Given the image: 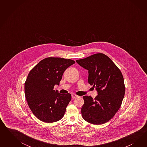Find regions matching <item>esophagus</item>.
Here are the masks:
<instances>
[{
	"label": "esophagus",
	"instance_id": "1",
	"mask_svg": "<svg viewBox=\"0 0 147 147\" xmlns=\"http://www.w3.org/2000/svg\"><path fill=\"white\" fill-rule=\"evenodd\" d=\"M71 97H72L73 98H74H74H76L79 97V96L74 94H72V95H71Z\"/></svg>",
	"mask_w": 147,
	"mask_h": 147
}]
</instances>
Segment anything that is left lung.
I'll list each match as a JSON object with an SVG mask.
<instances>
[{
	"label": "left lung",
	"mask_w": 147,
	"mask_h": 147,
	"mask_svg": "<svg viewBox=\"0 0 147 147\" xmlns=\"http://www.w3.org/2000/svg\"><path fill=\"white\" fill-rule=\"evenodd\" d=\"M76 61L88 71V82L98 92L94 99L90 96H83L85 102L81 109L82 117L93 125L105 123L119 111L125 96L122 74L104 54H95Z\"/></svg>",
	"instance_id": "8db88e82"
}]
</instances>
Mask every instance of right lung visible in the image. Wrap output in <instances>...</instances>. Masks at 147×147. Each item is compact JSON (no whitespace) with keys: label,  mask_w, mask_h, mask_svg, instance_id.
Masks as SVG:
<instances>
[{"label":"right lung","mask_w":147,"mask_h":147,"mask_svg":"<svg viewBox=\"0 0 147 147\" xmlns=\"http://www.w3.org/2000/svg\"><path fill=\"white\" fill-rule=\"evenodd\" d=\"M71 59L49 57L41 60L28 73L25 95L33 114L40 121L52 123L62 119L71 100V94L54 90L59 85L63 72L75 63Z\"/></svg>","instance_id":"obj_1"}]
</instances>
